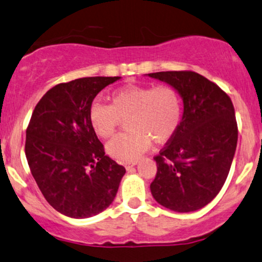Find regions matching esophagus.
Returning a JSON list of instances; mask_svg holds the SVG:
<instances>
[{"label": "esophagus", "instance_id": "obj_1", "mask_svg": "<svg viewBox=\"0 0 262 262\" xmlns=\"http://www.w3.org/2000/svg\"><path fill=\"white\" fill-rule=\"evenodd\" d=\"M137 165V161H132V162H126V164H124V166H125V168L127 169V171H130V169L132 168V167H135V166Z\"/></svg>", "mask_w": 262, "mask_h": 262}]
</instances>
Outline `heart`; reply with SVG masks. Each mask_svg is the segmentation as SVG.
<instances>
[{"label":"heart","mask_w":262,"mask_h":262,"mask_svg":"<svg viewBox=\"0 0 262 262\" xmlns=\"http://www.w3.org/2000/svg\"><path fill=\"white\" fill-rule=\"evenodd\" d=\"M182 118L179 95L168 85L119 88L111 95V106L95 101L90 106L89 120L95 134L110 138L121 120L127 121V135L108 142L106 150L118 161H135L145 152L151 142L162 144L178 130Z\"/></svg>","instance_id":"obj_1"}]
</instances>
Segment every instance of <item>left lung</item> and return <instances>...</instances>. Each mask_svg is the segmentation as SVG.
I'll return each mask as SVG.
<instances>
[{
	"instance_id": "1",
	"label": "left lung",
	"mask_w": 262,
	"mask_h": 262,
	"mask_svg": "<svg viewBox=\"0 0 262 262\" xmlns=\"http://www.w3.org/2000/svg\"><path fill=\"white\" fill-rule=\"evenodd\" d=\"M172 86L183 100L178 130L155 156L150 184L155 201L179 213L195 212L218 195L235 156L237 123L230 97L191 71L149 73Z\"/></svg>"
}]
</instances>
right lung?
Wrapping results in <instances>:
<instances>
[{"label":"right lung","mask_w":262,"mask_h":262,"mask_svg":"<svg viewBox=\"0 0 262 262\" xmlns=\"http://www.w3.org/2000/svg\"><path fill=\"white\" fill-rule=\"evenodd\" d=\"M120 77H86L47 91L26 130L30 169L50 206L63 215L85 219L114 201L124 166L104 155L91 127L94 98Z\"/></svg>","instance_id":"1"}]
</instances>
